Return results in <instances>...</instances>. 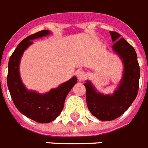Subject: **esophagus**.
<instances>
[{
    "mask_svg": "<svg viewBox=\"0 0 148 148\" xmlns=\"http://www.w3.org/2000/svg\"><path fill=\"white\" fill-rule=\"evenodd\" d=\"M77 77L78 80H84L86 79V74L84 71L79 70L77 72Z\"/></svg>",
    "mask_w": 148,
    "mask_h": 148,
    "instance_id": "esophagus-1",
    "label": "esophagus"
}]
</instances>
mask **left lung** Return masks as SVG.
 <instances>
[{"label": "left lung", "instance_id": "left-lung-1", "mask_svg": "<svg viewBox=\"0 0 148 148\" xmlns=\"http://www.w3.org/2000/svg\"><path fill=\"white\" fill-rule=\"evenodd\" d=\"M112 49L123 60L124 75L119 88L112 95H103L95 90L90 81L84 83L86 100L89 111L102 121H112L121 116L136 98L139 88L140 67L136 51L121 35L109 31Z\"/></svg>", "mask_w": 148, "mask_h": 148}]
</instances>
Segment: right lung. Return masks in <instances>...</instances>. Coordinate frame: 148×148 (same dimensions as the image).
I'll return each mask as SVG.
<instances>
[{
    "mask_svg": "<svg viewBox=\"0 0 148 148\" xmlns=\"http://www.w3.org/2000/svg\"><path fill=\"white\" fill-rule=\"evenodd\" d=\"M49 30H42L29 36L19 43L8 63L7 81L14 105L26 117L39 123H49L62 112L67 95L77 83L76 77L53 89L49 93L39 94L29 91L23 84L19 73V64L23 51L33 42L32 40L49 34Z\"/></svg>",
    "mask_w": 148,
    "mask_h": 148,
    "instance_id": "add662e5",
    "label": "right lung"
}]
</instances>
